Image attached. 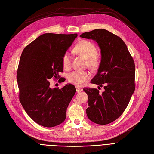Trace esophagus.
Here are the masks:
<instances>
[{"instance_id": "1", "label": "esophagus", "mask_w": 154, "mask_h": 154, "mask_svg": "<svg viewBox=\"0 0 154 154\" xmlns=\"http://www.w3.org/2000/svg\"><path fill=\"white\" fill-rule=\"evenodd\" d=\"M76 92H77V93H79V92H80V91H82V88H80V87H78V86H76Z\"/></svg>"}]
</instances>
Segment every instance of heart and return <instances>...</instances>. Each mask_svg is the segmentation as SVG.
<instances>
[{"label": "heart", "mask_w": 154, "mask_h": 154, "mask_svg": "<svg viewBox=\"0 0 154 154\" xmlns=\"http://www.w3.org/2000/svg\"><path fill=\"white\" fill-rule=\"evenodd\" d=\"M76 54L83 56L88 59V65L95 67L98 64V58L96 55L97 49L92 42L88 40H82L78 43L74 48ZM62 64L64 69H67L70 66V55L66 52L62 57ZM91 77V74L87 70H74L69 74L68 80L71 84L76 85H83L86 81Z\"/></svg>", "instance_id": "b5f03b06"}]
</instances>
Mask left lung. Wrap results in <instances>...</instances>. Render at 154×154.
<instances>
[{
  "instance_id": "obj_1",
  "label": "left lung",
  "mask_w": 154,
  "mask_h": 154,
  "mask_svg": "<svg viewBox=\"0 0 154 154\" xmlns=\"http://www.w3.org/2000/svg\"><path fill=\"white\" fill-rule=\"evenodd\" d=\"M80 37L98 44L101 59L91 83L104 86L102 94L97 89H84L88 95L86 114L91 122L106 125L120 116L135 89V66L125 42L103 29L82 34Z\"/></svg>"
}]
</instances>
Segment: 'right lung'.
<instances>
[{"label":"right lung","instance_id":"1","mask_svg":"<svg viewBox=\"0 0 154 154\" xmlns=\"http://www.w3.org/2000/svg\"><path fill=\"white\" fill-rule=\"evenodd\" d=\"M76 37L77 34H44L21 54L17 72L20 100L29 117L42 126H57L66 118L76 88L70 84L61 89L51 88L48 80L59 78L63 55Z\"/></svg>","mask_w":154,"mask_h":154}]
</instances>
